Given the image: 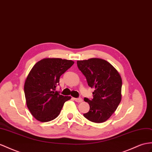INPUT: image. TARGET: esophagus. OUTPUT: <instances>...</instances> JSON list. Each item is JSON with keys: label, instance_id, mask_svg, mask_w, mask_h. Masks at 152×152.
<instances>
[{"label": "esophagus", "instance_id": "1", "mask_svg": "<svg viewBox=\"0 0 152 152\" xmlns=\"http://www.w3.org/2000/svg\"><path fill=\"white\" fill-rule=\"evenodd\" d=\"M74 100L75 101V102H77V103H81L83 102V99H81V98H74Z\"/></svg>", "mask_w": 152, "mask_h": 152}]
</instances>
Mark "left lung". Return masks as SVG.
<instances>
[{"label": "left lung", "mask_w": 152, "mask_h": 152, "mask_svg": "<svg viewBox=\"0 0 152 152\" xmlns=\"http://www.w3.org/2000/svg\"><path fill=\"white\" fill-rule=\"evenodd\" d=\"M77 65L86 77L88 86L95 89L92 100L84 99L90 106L84 117L96 123L106 121L121 100V77L109 62L100 58L78 60Z\"/></svg>", "instance_id": "8db88e82"}]
</instances>
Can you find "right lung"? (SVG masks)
<instances>
[{"label":"right lung","instance_id":"obj_1","mask_svg":"<svg viewBox=\"0 0 152 152\" xmlns=\"http://www.w3.org/2000/svg\"><path fill=\"white\" fill-rule=\"evenodd\" d=\"M72 60L61 58H44L31 70L24 83L27 107L34 118L48 122L56 118L65 102L71 96L56 91L61 75L74 64Z\"/></svg>","mask_w":152,"mask_h":152}]
</instances>
